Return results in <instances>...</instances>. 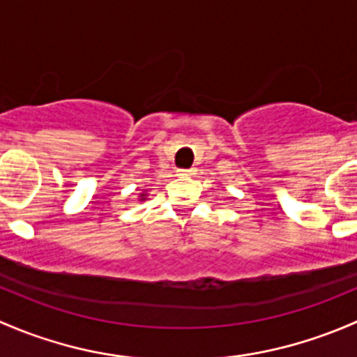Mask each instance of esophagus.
<instances>
[{
  "mask_svg": "<svg viewBox=\"0 0 357 357\" xmlns=\"http://www.w3.org/2000/svg\"><path fill=\"white\" fill-rule=\"evenodd\" d=\"M179 176H192V174H195V171H193V169H179Z\"/></svg>",
  "mask_w": 357,
  "mask_h": 357,
  "instance_id": "esophagus-1",
  "label": "esophagus"
}]
</instances>
